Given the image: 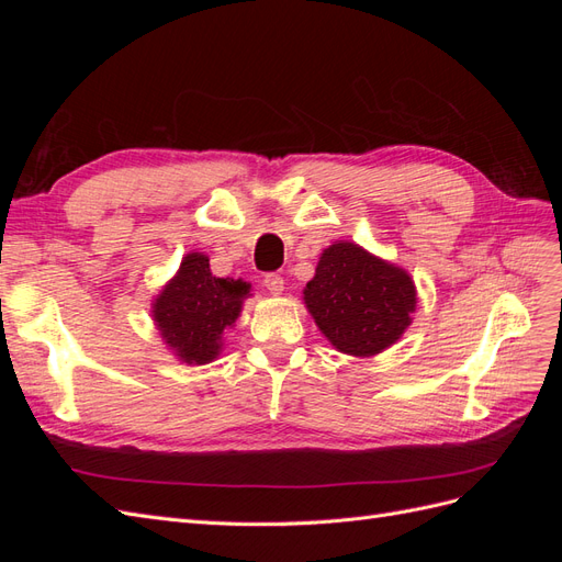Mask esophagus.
<instances>
[{
  "mask_svg": "<svg viewBox=\"0 0 562 562\" xmlns=\"http://www.w3.org/2000/svg\"><path fill=\"white\" fill-rule=\"evenodd\" d=\"M265 285H267V291L271 295H281L283 293V279L279 274H267L265 277Z\"/></svg>",
  "mask_w": 562,
  "mask_h": 562,
  "instance_id": "esophagus-1",
  "label": "esophagus"
}]
</instances>
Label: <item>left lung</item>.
I'll list each match as a JSON object with an SVG mask.
<instances>
[{
    "label": "left lung",
    "mask_w": 562,
    "mask_h": 562,
    "mask_svg": "<svg viewBox=\"0 0 562 562\" xmlns=\"http://www.w3.org/2000/svg\"><path fill=\"white\" fill-rule=\"evenodd\" d=\"M302 300L337 351L372 359L411 328L417 288L403 267L353 241H335L323 248Z\"/></svg>",
    "instance_id": "obj_1"
}]
</instances>
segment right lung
<instances>
[{
    "label": "right lung",
    "mask_w": 562,
    "mask_h": 562,
    "mask_svg": "<svg viewBox=\"0 0 562 562\" xmlns=\"http://www.w3.org/2000/svg\"><path fill=\"white\" fill-rule=\"evenodd\" d=\"M248 297V281L213 277L209 255L192 250L151 300V321L180 363L206 366L223 353Z\"/></svg>",
    "instance_id": "add662e5"
}]
</instances>
